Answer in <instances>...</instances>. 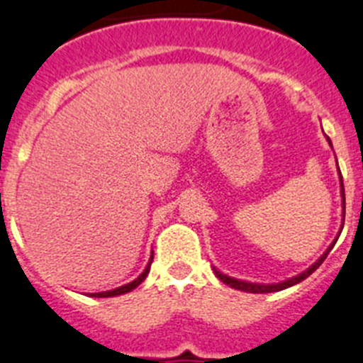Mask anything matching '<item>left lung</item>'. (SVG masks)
I'll return each instance as SVG.
<instances>
[{"mask_svg":"<svg viewBox=\"0 0 363 363\" xmlns=\"http://www.w3.org/2000/svg\"><path fill=\"white\" fill-rule=\"evenodd\" d=\"M327 140H328V144H330V138H327ZM337 172H340V167H337ZM340 182H342V205H343V219H345V190H343L342 173H340ZM342 228H343V225H342ZM340 234H342V230H340ZM337 238H340V236H336V240H334V242L330 243V247H328L327 251L323 252L321 257H319L318 260L313 262V264L308 267V269L303 271V273H299V275L291 277V279L284 280V282H277V284H257V282H247V280H240V279H234V277L225 275V273H221V271L216 269V267H214V273H216V277H218V279L221 280V282H225V284L230 286V288H234V290L249 291V294H273V291L286 290V288H290V286L299 284L301 280H304V279H306V277L312 275L313 271L318 269V267L321 266L323 262H325V258H327V255H328V252H330V249L334 247V243L337 242Z\"/></svg>","mask_w":363,"mask_h":363,"instance_id":"left-lung-1","label":"left lung"}]
</instances>
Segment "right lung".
<instances>
[{
	"mask_svg": "<svg viewBox=\"0 0 363 363\" xmlns=\"http://www.w3.org/2000/svg\"><path fill=\"white\" fill-rule=\"evenodd\" d=\"M151 262H153V255H151V258H149L147 266H145V269L142 271V275L138 277V279H135L133 282H129V284H123L120 286V288H116V290H108V291H97V294H90L92 297H116V295H123V294H129V291H133L135 288H138L142 282L145 280V277H147L149 273V267H151Z\"/></svg>",
	"mask_w": 363,
	"mask_h": 363,
	"instance_id": "1",
	"label": "right lung"
}]
</instances>
